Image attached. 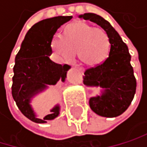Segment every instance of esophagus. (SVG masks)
I'll list each match as a JSON object with an SVG mask.
<instances>
[{
    "label": "esophagus",
    "mask_w": 147,
    "mask_h": 147,
    "mask_svg": "<svg viewBox=\"0 0 147 147\" xmlns=\"http://www.w3.org/2000/svg\"><path fill=\"white\" fill-rule=\"evenodd\" d=\"M71 66H72L73 68H78V69H79V70H80L81 72H84V69L83 68H80V67H78V65H75V64H72Z\"/></svg>",
    "instance_id": "34e87169"
}]
</instances>
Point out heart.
Returning a JSON list of instances; mask_svg holds the SVG:
<instances>
[{
    "instance_id": "1",
    "label": "heart",
    "mask_w": 147,
    "mask_h": 147,
    "mask_svg": "<svg viewBox=\"0 0 147 147\" xmlns=\"http://www.w3.org/2000/svg\"><path fill=\"white\" fill-rule=\"evenodd\" d=\"M51 47L57 56L63 61H70L75 55L86 65H98L107 59L110 43L107 33L94 28L84 21H77L68 24L63 36L55 34Z\"/></svg>"
}]
</instances>
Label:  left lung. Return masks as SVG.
Segmentation results:
<instances>
[{
	"instance_id": "obj_1",
	"label": "left lung",
	"mask_w": 147,
	"mask_h": 147,
	"mask_svg": "<svg viewBox=\"0 0 147 147\" xmlns=\"http://www.w3.org/2000/svg\"><path fill=\"white\" fill-rule=\"evenodd\" d=\"M78 18L97 24L109 37V57L103 63L86 70L84 84L100 88L99 94L89 99L91 109L103 117H116L129 108L136 92L137 82L128 47L110 23L101 16L84 13Z\"/></svg>"
}]
</instances>
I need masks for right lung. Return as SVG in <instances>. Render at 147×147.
<instances>
[{"mask_svg":"<svg viewBox=\"0 0 147 147\" xmlns=\"http://www.w3.org/2000/svg\"><path fill=\"white\" fill-rule=\"evenodd\" d=\"M71 18V16H60L35 24L27 32L16 55L12 96L23 115L34 123H46L60 115L61 107L56 104L49 115L39 118L32 101L50 86L65 82L70 66L55 63L49 56L53 53L51 41L54 35L61 25Z\"/></svg>","mask_w":147,"mask_h":147,"instance_id":"right-lung-1","label":"right lung"}]
</instances>
